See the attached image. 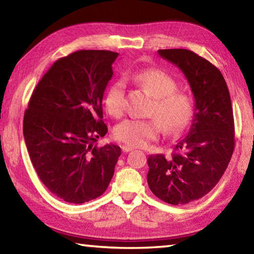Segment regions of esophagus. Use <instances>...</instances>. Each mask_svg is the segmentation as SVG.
<instances>
[{
    "label": "esophagus",
    "mask_w": 254,
    "mask_h": 254,
    "mask_svg": "<svg viewBox=\"0 0 254 254\" xmlns=\"http://www.w3.org/2000/svg\"><path fill=\"white\" fill-rule=\"evenodd\" d=\"M121 149H122V151L123 152H130L131 150H133V148L131 147V145H127V144H123L122 147H121Z\"/></svg>",
    "instance_id": "1"
}]
</instances>
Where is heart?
<instances>
[{"instance_id": "1", "label": "heart", "mask_w": 254, "mask_h": 254, "mask_svg": "<svg viewBox=\"0 0 254 254\" xmlns=\"http://www.w3.org/2000/svg\"><path fill=\"white\" fill-rule=\"evenodd\" d=\"M154 97L150 114L156 119H127L114 127V136L132 147H145L157 139L162 130L177 134L188 126L192 115V104L187 94L177 91V83L160 69H147L133 76ZM104 105L112 117H121L126 107V81L115 80L107 88Z\"/></svg>"}]
</instances>
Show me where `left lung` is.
Here are the masks:
<instances>
[{
    "label": "left lung",
    "instance_id": "1",
    "mask_svg": "<svg viewBox=\"0 0 254 254\" xmlns=\"http://www.w3.org/2000/svg\"><path fill=\"white\" fill-rule=\"evenodd\" d=\"M184 72L195 109L188 134L169 157L148 158V185L158 198L171 205L199 199L220 182L234 150V119L230 92L222 72L187 49L158 50Z\"/></svg>",
    "mask_w": 254,
    "mask_h": 254
}]
</instances>
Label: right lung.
Wrapping results in <instances>:
<instances>
[{"instance_id": "add662e5", "label": "right lung", "mask_w": 254, "mask_h": 254, "mask_svg": "<svg viewBox=\"0 0 254 254\" xmlns=\"http://www.w3.org/2000/svg\"><path fill=\"white\" fill-rule=\"evenodd\" d=\"M119 57L79 50L60 58L42 76L24 112L23 136L45 186L60 199L83 204L109 187L121 149L98 148L107 132L102 100Z\"/></svg>"}]
</instances>
